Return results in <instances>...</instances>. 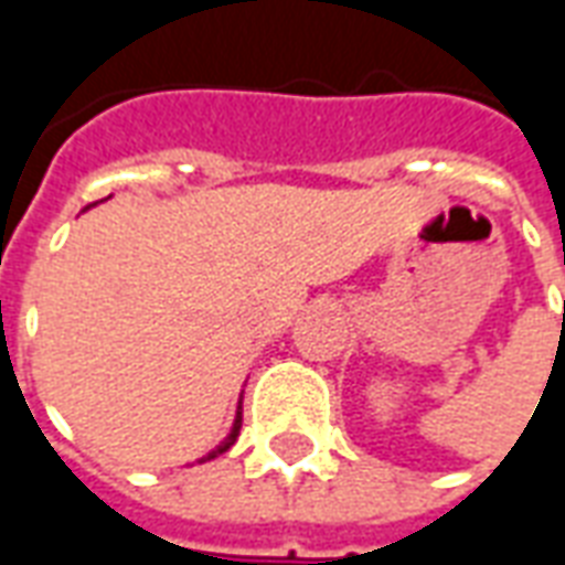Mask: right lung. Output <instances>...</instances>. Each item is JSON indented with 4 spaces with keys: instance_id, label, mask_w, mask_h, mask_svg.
<instances>
[{
    "instance_id": "1",
    "label": "right lung",
    "mask_w": 565,
    "mask_h": 565,
    "mask_svg": "<svg viewBox=\"0 0 565 565\" xmlns=\"http://www.w3.org/2000/svg\"><path fill=\"white\" fill-rule=\"evenodd\" d=\"M238 426H242V417L235 420V426H233V433H230V438H226V441H223V445H221V448H217V450H211V454H209V457H205V460H214L217 454H223V450H230V445H233L235 438H238Z\"/></svg>"
}]
</instances>
